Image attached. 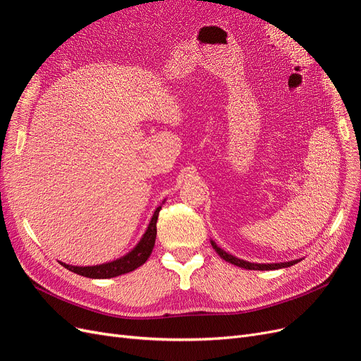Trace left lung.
Segmentation results:
<instances>
[{"instance_id": "8db88e82", "label": "left lung", "mask_w": 361, "mask_h": 361, "mask_svg": "<svg viewBox=\"0 0 361 361\" xmlns=\"http://www.w3.org/2000/svg\"><path fill=\"white\" fill-rule=\"evenodd\" d=\"M211 244H212L214 250L218 253V256H220L221 259H224L226 262H228V264L236 265V267L244 268V269H256V271H265V269H268V271H269V269L288 268V267H292V265H295V264H298V260L285 262V264H268V265H265V264H250V262L241 260V259H238V257H235V256H232V255L226 253V251H223L221 248H218V247L215 245V243H211Z\"/></svg>"}]
</instances>
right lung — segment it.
I'll use <instances>...</instances> for the list:
<instances>
[{
  "instance_id": "1",
  "label": "right lung",
  "mask_w": 361,
  "mask_h": 361,
  "mask_svg": "<svg viewBox=\"0 0 361 361\" xmlns=\"http://www.w3.org/2000/svg\"><path fill=\"white\" fill-rule=\"evenodd\" d=\"M161 211V206L157 207V211L152 216L150 224L147 227L146 233L141 238V241L138 245L128 253L126 256L120 257L114 262H110V264H102V265H96V267H72L66 265L60 262V264L68 268L69 271L75 272V274H80L82 277H89V279H111L126 274V272H130L141 267L145 262L149 259L152 250H154L155 245V239H157V221H158V215Z\"/></svg>"
}]
</instances>
